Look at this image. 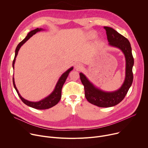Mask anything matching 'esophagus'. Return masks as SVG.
Returning <instances> with one entry per match:
<instances>
[{
	"instance_id": "1",
	"label": "esophagus",
	"mask_w": 148,
	"mask_h": 148,
	"mask_svg": "<svg viewBox=\"0 0 148 148\" xmlns=\"http://www.w3.org/2000/svg\"><path fill=\"white\" fill-rule=\"evenodd\" d=\"M83 66L82 65V64H81L80 62H77L76 64H75V69L77 70H82Z\"/></svg>"
}]
</instances>
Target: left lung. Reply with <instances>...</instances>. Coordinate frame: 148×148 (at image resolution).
Wrapping results in <instances>:
<instances>
[{
    "instance_id": "1",
    "label": "left lung",
    "mask_w": 148,
    "mask_h": 148,
    "mask_svg": "<svg viewBox=\"0 0 148 148\" xmlns=\"http://www.w3.org/2000/svg\"><path fill=\"white\" fill-rule=\"evenodd\" d=\"M103 28L106 30L109 45L119 49L125 57L126 74L122 86L115 91L105 92L96 88L82 73H79V75L87 101L98 107L107 108L118 104L127 94L133 81L134 60L129 40L111 27L105 26Z\"/></svg>"
}]
</instances>
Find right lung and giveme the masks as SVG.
I'll return each instance as SVG.
<instances>
[{
	"instance_id": "obj_1",
	"label": "right lung",
	"mask_w": 148,
	"mask_h": 148,
	"mask_svg": "<svg viewBox=\"0 0 148 148\" xmlns=\"http://www.w3.org/2000/svg\"><path fill=\"white\" fill-rule=\"evenodd\" d=\"M41 30H44L43 29L41 28H37L36 29H34L33 30H32L31 32H30L28 34L27 36L26 37V38L23 40L20 43L17 45L16 50H15V56L14 58V60L13 61V68L14 69V64L15 62V60H16V56L18 54V51L20 49V48L21 47L26 41H27L32 36H33L34 34H35L37 32L41 31ZM73 69V67H71L70 69H69L67 71H66L64 73H63L62 74V75L60 77V78H59L56 87L54 90V91L52 92V93L49 95L48 97H47L46 98H45V99H42L40 101L38 102H31L29 101H27L25 99H24L22 96H21L16 87L15 83H14V78L13 77V86L14 87L18 94V95L19 96L20 98L23 101V103H25L26 105H27V106H29L30 107H32L33 108L35 109H37V110H46V109H49L50 108L53 107L54 105H56L60 100L61 97V90H62V87L64 85V82L66 81V79L70 73V72Z\"/></svg>"
}]
</instances>
